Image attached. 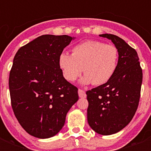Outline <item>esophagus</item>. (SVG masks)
<instances>
[{"label":"esophagus","mask_w":151,"mask_h":151,"mask_svg":"<svg viewBox=\"0 0 151 151\" xmlns=\"http://www.w3.org/2000/svg\"><path fill=\"white\" fill-rule=\"evenodd\" d=\"M78 95H79V97L81 98H85L86 97V94H85V92L82 89H78Z\"/></svg>","instance_id":"34e87169"}]
</instances>
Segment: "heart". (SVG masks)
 <instances>
[{
    "label": "heart",
    "instance_id": "obj_1",
    "mask_svg": "<svg viewBox=\"0 0 151 151\" xmlns=\"http://www.w3.org/2000/svg\"><path fill=\"white\" fill-rule=\"evenodd\" d=\"M119 51L114 45L97 41H84L74 46L72 55L63 52L59 57V66L63 76L70 82L82 73V83L102 85L108 82L116 72Z\"/></svg>",
    "mask_w": 151,
    "mask_h": 151
}]
</instances>
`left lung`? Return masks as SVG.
Instances as JSON below:
<instances>
[{
  "mask_svg": "<svg viewBox=\"0 0 151 151\" xmlns=\"http://www.w3.org/2000/svg\"><path fill=\"white\" fill-rule=\"evenodd\" d=\"M119 51L116 72L108 82L86 92L88 122L96 132L108 136L123 129L138 108L143 71L136 51L119 37L100 34Z\"/></svg>",
  "mask_w": 151,
  "mask_h": 151,
  "instance_id": "obj_1",
  "label": "left lung"
}]
</instances>
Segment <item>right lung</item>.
<instances>
[{"mask_svg":"<svg viewBox=\"0 0 151 151\" xmlns=\"http://www.w3.org/2000/svg\"><path fill=\"white\" fill-rule=\"evenodd\" d=\"M72 39L42 35L21 47L13 59L8 81L12 107L25 131L37 138L56 135L78 100V88L59 66V55Z\"/></svg>","mask_w":151,"mask_h":151,"instance_id":"right-lung-1","label":"right lung"}]
</instances>
